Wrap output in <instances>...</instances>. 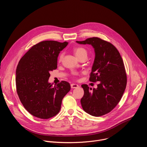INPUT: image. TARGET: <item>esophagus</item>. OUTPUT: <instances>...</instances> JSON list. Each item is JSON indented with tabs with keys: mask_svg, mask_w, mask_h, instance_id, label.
<instances>
[{
	"mask_svg": "<svg viewBox=\"0 0 147 147\" xmlns=\"http://www.w3.org/2000/svg\"><path fill=\"white\" fill-rule=\"evenodd\" d=\"M77 87H78V86L77 84H71V88H76Z\"/></svg>",
	"mask_w": 147,
	"mask_h": 147,
	"instance_id": "obj_1",
	"label": "esophagus"
}]
</instances>
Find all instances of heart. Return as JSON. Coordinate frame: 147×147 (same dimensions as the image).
I'll return each mask as SVG.
<instances>
[{
    "instance_id": "heart-1",
    "label": "heart",
    "mask_w": 147,
    "mask_h": 147,
    "mask_svg": "<svg viewBox=\"0 0 147 147\" xmlns=\"http://www.w3.org/2000/svg\"><path fill=\"white\" fill-rule=\"evenodd\" d=\"M74 53L75 55V56L77 57V58H79L80 57L82 56H86L87 57V55H88V52L87 51V50L84 48L82 47H77L74 49L73 50ZM63 55L62 53L59 56V61H61L62 57H63Z\"/></svg>"
}]
</instances>
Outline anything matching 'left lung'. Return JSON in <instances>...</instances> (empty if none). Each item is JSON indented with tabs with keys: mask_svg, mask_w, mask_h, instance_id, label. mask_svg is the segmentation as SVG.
I'll list each match as a JSON object with an SVG mask.
<instances>
[{
	"mask_svg": "<svg viewBox=\"0 0 147 147\" xmlns=\"http://www.w3.org/2000/svg\"><path fill=\"white\" fill-rule=\"evenodd\" d=\"M79 44L91 45L95 59L90 81H99L96 88L82 84L84 94L81 99L83 110L95 117L112 111L119 102L126 87L127 76L122 58L112 44L97 37L76 41Z\"/></svg>",
	"mask_w": 147,
	"mask_h": 147,
	"instance_id": "left-lung-1",
	"label": "left lung"
}]
</instances>
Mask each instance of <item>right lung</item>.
Here are the masks:
<instances>
[{
    "instance_id": "add662e5",
    "label": "right lung",
    "mask_w": 147,
    "mask_h": 147,
    "mask_svg": "<svg viewBox=\"0 0 147 147\" xmlns=\"http://www.w3.org/2000/svg\"><path fill=\"white\" fill-rule=\"evenodd\" d=\"M45 40L33 46L19 61L16 69V89L25 109L35 117L47 119L60 111L61 101L70 90V84L48 82L50 71L57 69L60 51L68 45Z\"/></svg>"
}]
</instances>
